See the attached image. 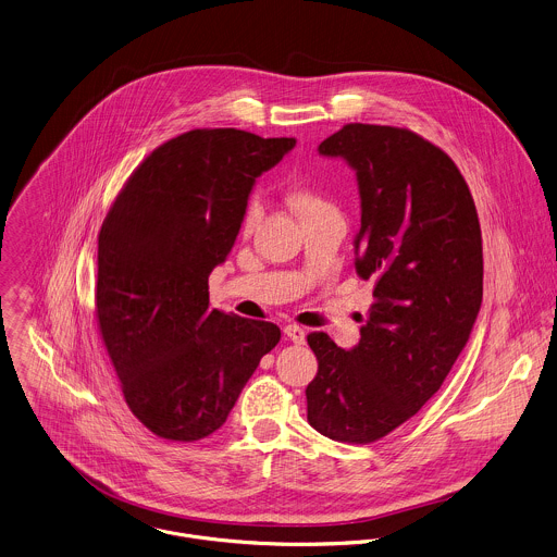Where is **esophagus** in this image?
Listing matches in <instances>:
<instances>
[{"instance_id":"1","label":"esophagus","mask_w":557,"mask_h":557,"mask_svg":"<svg viewBox=\"0 0 557 557\" xmlns=\"http://www.w3.org/2000/svg\"><path fill=\"white\" fill-rule=\"evenodd\" d=\"M284 335L290 339V342H295V344H304L306 342V330H301V327H297V325H288L286 330H284Z\"/></svg>"}]
</instances>
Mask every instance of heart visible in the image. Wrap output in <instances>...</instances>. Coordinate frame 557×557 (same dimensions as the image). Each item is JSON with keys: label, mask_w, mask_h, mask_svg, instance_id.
I'll use <instances>...</instances> for the list:
<instances>
[{"label": "heart", "mask_w": 557, "mask_h": 557, "mask_svg": "<svg viewBox=\"0 0 557 557\" xmlns=\"http://www.w3.org/2000/svg\"><path fill=\"white\" fill-rule=\"evenodd\" d=\"M293 207L297 209L299 215H306V213H312V211H321V209H330L332 205L321 198L317 191H310V189H295L293 196ZM262 213H264V200L260 194H251L243 207V215H240V227L243 232H251L260 220H262Z\"/></svg>", "instance_id": "1"}]
</instances>
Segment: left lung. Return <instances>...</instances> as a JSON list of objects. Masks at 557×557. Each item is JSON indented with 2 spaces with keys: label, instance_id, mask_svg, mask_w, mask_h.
I'll list each match as a JSON object with an SVG mask.
<instances>
[{
  "label": "left lung",
  "instance_id": "obj_1",
  "mask_svg": "<svg viewBox=\"0 0 557 557\" xmlns=\"http://www.w3.org/2000/svg\"><path fill=\"white\" fill-rule=\"evenodd\" d=\"M319 152L355 170V269L374 282V304L350 350L308 335L319 359L308 422L334 442L370 444L437 394L465 348L482 306V232L454 161L409 128L344 124Z\"/></svg>",
  "mask_w": 557,
  "mask_h": 557
}]
</instances>
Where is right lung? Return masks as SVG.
<instances>
[{"instance_id":"add662e5","label":"right lung","mask_w":557,"mask_h":557,"mask_svg":"<svg viewBox=\"0 0 557 557\" xmlns=\"http://www.w3.org/2000/svg\"><path fill=\"white\" fill-rule=\"evenodd\" d=\"M295 137L196 128L131 174L99 232L97 321L133 416L168 442L222 429L280 327L209 308L256 178Z\"/></svg>"}]
</instances>
